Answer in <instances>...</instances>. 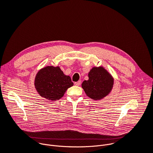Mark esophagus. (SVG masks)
<instances>
[{"mask_svg":"<svg viewBox=\"0 0 153 153\" xmlns=\"http://www.w3.org/2000/svg\"><path fill=\"white\" fill-rule=\"evenodd\" d=\"M74 83H75V85H77V86H79V85L81 84V80H79L78 82H75Z\"/></svg>","mask_w":153,"mask_h":153,"instance_id":"1","label":"esophagus"}]
</instances>
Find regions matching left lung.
<instances>
[{
	"label": "left lung",
	"mask_w": 153,
	"mask_h": 153,
	"mask_svg": "<svg viewBox=\"0 0 153 153\" xmlns=\"http://www.w3.org/2000/svg\"><path fill=\"white\" fill-rule=\"evenodd\" d=\"M89 79L84 80L82 87L86 96L94 100L106 96L112 90L114 79L102 67H93L88 73Z\"/></svg>",
	"instance_id": "obj_1"
}]
</instances>
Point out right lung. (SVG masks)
<instances>
[{
	"label": "right lung",
	"instance_id": "right-lung-1",
	"mask_svg": "<svg viewBox=\"0 0 153 153\" xmlns=\"http://www.w3.org/2000/svg\"><path fill=\"white\" fill-rule=\"evenodd\" d=\"M34 85L40 96L49 100H56L63 96L73 83L70 77L65 75L59 67L47 66L37 73Z\"/></svg>",
	"mask_w": 153,
	"mask_h": 153
}]
</instances>
